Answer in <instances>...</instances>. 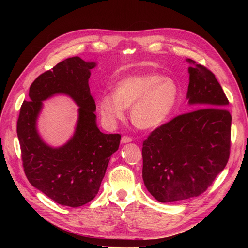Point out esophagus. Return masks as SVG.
<instances>
[{
	"label": "esophagus",
	"instance_id": "esophagus-1",
	"mask_svg": "<svg viewBox=\"0 0 248 248\" xmlns=\"http://www.w3.org/2000/svg\"><path fill=\"white\" fill-rule=\"evenodd\" d=\"M132 140H133L132 138H129L127 136H124V137L122 138V142H123V144H127V142H131Z\"/></svg>",
	"mask_w": 248,
	"mask_h": 248
}]
</instances>
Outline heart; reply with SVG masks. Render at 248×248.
<instances>
[{
	"mask_svg": "<svg viewBox=\"0 0 248 248\" xmlns=\"http://www.w3.org/2000/svg\"><path fill=\"white\" fill-rule=\"evenodd\" d=\"M179 86L170 77L142 73L124 78L115 85L114 93L103 94L98 109L106 124L113 126L131 108V121L140 129L162 125L176 107Z\"/></svg>",
	"mask_w": 248,
	"mask_h": 248,
	"instance_id": "heart-1",
	"label": "heart"
}]
</instances>
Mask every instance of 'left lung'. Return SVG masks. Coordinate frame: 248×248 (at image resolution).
Wrapping results in <instances>:
<instances>
[{"mask_svg": "<svg viewBox=\"0 0 248 248\" xmlns=\"http://www.w3.org/2000/svg\"><path fill=\"white\" fill-rule=\"evenodd\" d=\"M192 111L152 132L142 144V180L162 203L197 197L223 171L230 154L229 101L215 75L187 60Z\"/></svg>", "mask_w": 248, "mask_h": 248, "instance_id": "8db88e82", "label": "left lung"}]
</instances>
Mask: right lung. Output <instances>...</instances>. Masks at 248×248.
I'll list each match as a JSON object with an SVG mask.
<instances>
[{
    "mask_svg": "<svg viewBox=\"0 0 248 248\" xmlns=\"http://www.w3.org/2000/svg\"><path fill=\"white\" fill-rule=\"evenodd\" d=\"M95 62L67 58L39 75L30 86L17 122L24 172L31 185L56 203L80 207L98 193L111 155L119 150L121 135L103 134L96 124V107L88 79ZM56 94L69 96L80 108L74 136L53 148L42 140L36 120L43 101Z\"/></svg>",
    "mask_w": 248,
    "mask_h": 248,
    "instance_id": "right-lung-1",
    "label": "right lung"
}]
</instances>
